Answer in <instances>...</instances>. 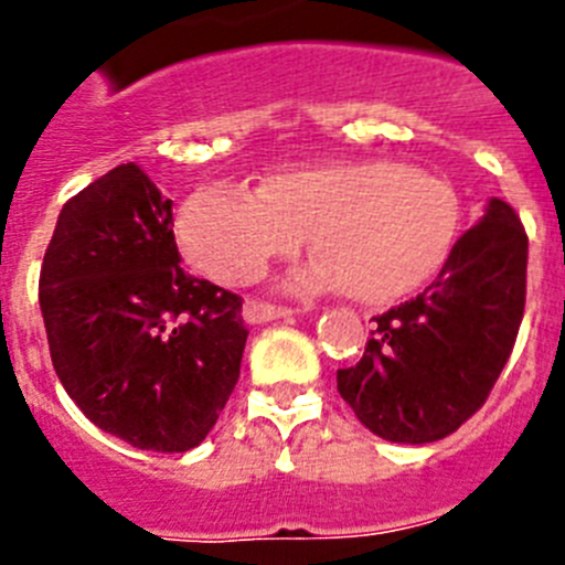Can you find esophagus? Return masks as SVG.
<instances>
[{"label": "esophagus", "instance_id": "esophagus-1", "mask_svg": "<svg viewBox=\"0 0 565 565\" xmlns=\"http://www.w3.org/2000/svg\"><path fill=\"white\" fill-rule=\"evenodd\" d=\"M295 309L287 307H276V303H265V300H247L245 309H242V318L245 323H270V320H281V318H292Z\"/></svg>", "mask_w": 565, "mask_h": 565}]
</instances>
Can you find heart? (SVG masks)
<instances>
[{
	"label": "heart",
	"mask_w": 565,
	"mask_h": 565,
	"mask_svg": "<svg viewBox=\"0 0 565 565\" xmlns=\"http://www.w3.org/2000/svg\"><path fill=\"white\" fill-rule=\"evenodd\" d=\"M462 228L449 181L393 158L287 167L262 189L205 186L183 203L181 247L214 281L247 284L309 234L318 253L292 278L300 289H345L393 303L440 273Z\"/></svg>",
	"instance_id": "b5f03b06"
}]
</instances>
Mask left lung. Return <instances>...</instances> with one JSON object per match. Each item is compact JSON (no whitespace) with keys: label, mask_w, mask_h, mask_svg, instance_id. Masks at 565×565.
<instances>
[{"label":"left lung","mask_w":565,"mask_h":565,"mask_svg":"<svg viewBox=\"0 0 565 565\" xmlns=\"http://www.w3.org/2000/svg\"><path fill=\"white\" fill-rule=\"evenodd\" d=\"M524 295V225L490 198L431 287L379 315L362 360L337 371V390L384 440H443L482 407L508 365Z\"/></svg>","instance_id":"obj_1"}]
</instances>
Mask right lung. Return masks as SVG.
Returning a JSON list of instances; mask_svg holds the SVG:
<instances>
[{"mask_svg":"<svg viewBox=\"0 0 565 565\" xmlns=\"http://www.w3.org/2000/svg\"><path fill=\"white\" fill-rule=\"evenodd\" d=\"M52 365L94 426L189 451L239 379L242 298L181 267L172 200L119 163L57 214L39 284Z\"/></svg>","mask_w":565,"mask_h":565,"instance_id":"add662e5","label":"right lung"}]
</instances>
